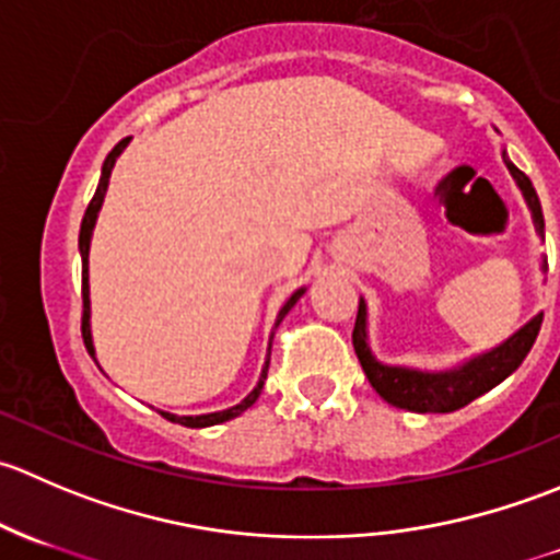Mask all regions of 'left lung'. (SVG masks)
Instances as JSON below:
<instances>
[{
  "label": "left lung",
  "instance_id": "8db88e82",
  "mask_svg": "<svg viewBox=\"0 0 560 560\" xmlns=\"http://www.w3.org/2000/svg\"><path fill=\"white\" fill-rule=\"evenodd\" d=\"M504 162L510 167L512 178L521 186L525 202H528L530 219H534L536 235L545 241V217H541L539 197H536L534 184L528 180V175L517 171L510 162L504 151ZM541 270H547V259L541 262ZM541 327V314L530 316L528 322L517 332H512L504 343L493 347L490 352L474 354L466 363L455 365L450 371H420V369H406V365H387L380 363L374 358L369 347V306L360 298L358 306V319H354V332L352 343L354 352H358L360 365H363L365 376H369L371 387L387 400V404L398 406L406 411H420V415H444V411L463 409L466 404H471L474 398L485 395L488 389L506 380L510 374H515L525 360V354L534 347L536 336H539Z\"/></svg>",
  "mask_w": 560,
  "mask_h": 560
}]
</instances>
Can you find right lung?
Returning a JSON list of instances; mask_svg holds the SVG:
<instances>
[{
	"instance_id": "add662e5",
	"label": "right lung",
	"mask_w": 560,
	"mask_h": 560,
	"mask_svg": "<svg viewBox=\"0 0 560 560\" xmlns=\"http://www.w3.org/2000/svg\"><path fill=\"white\" fill-rule=\"evenodd\" d=\"M129 138H124L121 143H116V149L110 151V154L105 156L103 162V175H100V184H97V191H94L92 202H89L86 213H83V222H81V235H78V248H81V262H83V341H86V349L94 354V341H92V301H89V248H92V233H94V224H97V217H100V208H103V200H105V191H107V180H110V173H113V165H116L118 154H121L124 149H127ZM303 292H306V287H301V290H295L290 295V301L281 306L279 316H276V325H281V319H284L287 314L292 312V306H295L298 301L303 298ZM270 341H273V336H270ZM270 341H268V358H265V365H262V374H259V382L257 387L252 389V393L246 395L241 404L230 406V409L224 411H211V415H186V417H178V415H171V411H160L162 417H167L171 422H178V425H186V428H208V425H219V422H228L233 420V417L244 415L248 406L254 404V400L259 398V393H262V385L265 380H268V365H270Z\"/></svg>"
}]
</instances>
